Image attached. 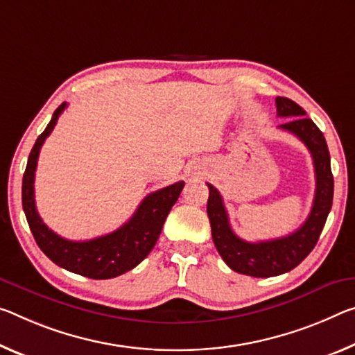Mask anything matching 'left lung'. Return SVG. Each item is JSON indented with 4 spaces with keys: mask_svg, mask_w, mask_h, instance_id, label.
I'll use <instances>...</instances> for the list:
<instances>
[{
    "mask_svg": "<svg viewBox=\"0 0 355 355\" xmlns=\"http://www.w3.org/2000/svg\"><path fill=\"white\" fill-rule=\"evenodd\" d=\"M278 116H289L281 129L289 131L306 145L313 157L316 173V193L306 221L288 237L267 241H245L235 235L219 191L208 184L207 213L211 226V237L219 256L234 272L256 278L278 277L295 268L316 246L319 235L334 200V175L330 168V153L324 134L306 116L302 107L288 98H277Z\"/></svg>",
    "mask_w": 355,
    "mask_h": 355,
    "instance_id": "1",
    "label": "left lung"
}]
</instances>
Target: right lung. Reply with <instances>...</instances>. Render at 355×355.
Masks as SVG:
<instances>
[{
	"label": "right lung",
	"mask_w": 355,
	"mask_h": 355,
	"mask_svg": "<svg viewBox=\"0 0 355 355\" xmlns=\"http://www.w3.org/2000/svg\"><path fill=\"white\" fill-rule=\"evenodd\" d=\"M66 103L53 112L52 120L33 147L21 182V204L39 248L50 261L72 273L93 279H109L129 272L150 254L156 245L171 208L180 198L184 182H177L148 194L128 223L103 237L72 241L49 229L39 216L35 202V172L42 144L53 131Z\"/></svg>",
	"instance_id": "right-lung-1"
}]
</instances>
